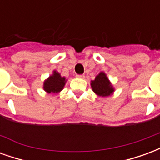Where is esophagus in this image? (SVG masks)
<instances>
[{
  "instance_id": "obj_1",
  "label": "esophagus",
  "mask_w": 160,
  "mask_h": 160,
  "mask_svg": "<svg viewBox=\"0 0 160 160\" xmlns=\"http://www.w3.org/2000/svg\"><path fill=\"white\" fill-rule=\"evenodd\" d=\"M77 78H80V79H84L85 78V75L84 74H77Z\"/></svg>"
}]
</instances>
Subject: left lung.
I'll list each match as a JSON object with an SVG mask.
<instances>
[{
	"label": "left lung",
	"instance_id": "obj_1",
	"mask_svg": "<svg viewBox=\"0 0 160 160\" xmlns=\"http://www.w3.org/2000/svg\"><path fill=\"white\" fill-rule=\"evenodd\" d=\"M91 87L94 92L101 97H108L114 92V88L104 72H100L96 76L95 80H92Z\"/></svg>",
	"mask_w": 160,
	"mask_h": 160
}]
</instances>
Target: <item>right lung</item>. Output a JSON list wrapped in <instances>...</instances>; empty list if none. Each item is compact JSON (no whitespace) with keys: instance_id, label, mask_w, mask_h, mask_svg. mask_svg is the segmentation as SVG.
<instances>
[{"instance_id":"add662e5","label":"right lung","mask_w":160,"mask_h":160,"mask_svg":"<svg viewBox=\"0 0 160 160\" xmlns=\"http://www.w3.org/2000/svg\"><path fill=\"white\" fill-rule=\"evenodd\" d=\"M66 83L65 77H62L58 72L54 71L52 75L43 82V90L48 93H59Z\"/></svg>"}]
</instances>
